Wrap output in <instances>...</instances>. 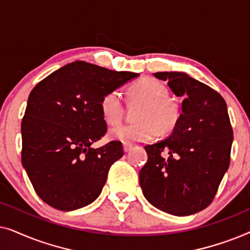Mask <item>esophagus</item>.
Instances as JSON below:
<instances>
[{"instance_id": "1", "label": "esophagus", "mask_w": 250, "mask_h": 250, "mask_svg": "<svg viewBox=\"0 0 250 250\" xmlns=\"http://www.w3.org/2000/svg\"><path fill=\"white\" fill-rule=\"evenodd\" d=\"M133 148L132 143H124V151L125 152H129Z\"/></svg>"}]
</instances>
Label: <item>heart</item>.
Segmentation results:
<instances>
[{
	"label": "heart",
	"instance_id": "heart-1",
	"mask_svg": "<svg viewBox=\"0 0 250 250\" xmlns=\"http://www.w3.org/2000/svg\"><path fill=\"white\" fill-rule=\"evenodd\" d=\"M133 102H142L136 112V124L118 125L109 132L111 139L124 143L151 141L158 133L172 132L179 122L180 111L175 102L167 98L165 85L151 77H143L128 88ZM102 117L109 125H115L123 117V102L118 91L107 92L101 99Z\"/></svg>",
	"mask_w": 250,
	"mask_h": 250
}]
</instances>
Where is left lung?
<instances>
[{
    "label": "left lung",
    "mask_w": 250,
    "mask_h": 250,
    "mask_svg": "<svg viewBox=\"0 0 250 250\" xmlns=\"http://www.w3.org/2000/svg\"><path fill=\"white\" fill-rule=\"evenodd\" d=\"M153 76L183 98L182 112L168 138L145 146L140 186L152 206L188 216L213 201L230 165L233 131L224 99L208 85L180 71Z\"/></svg>",
    "instance_id": "1"
}]
</instances>
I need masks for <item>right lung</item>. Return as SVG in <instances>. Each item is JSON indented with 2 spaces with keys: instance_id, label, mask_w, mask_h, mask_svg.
Returning a JSON list of instances; mask_svg holds the SVG:
<instances>
[{
  "instance_id": "add662e5",
  "label": "right lung",
  "mask_w": 250,
  "mask_h": 250,
  "mask_svg": "<svg viewBox=\"0 0 250 250\" xmlns=\"http://www.w3.org/2000/svg\"><path fill=\"white\" fill-rule=\"evenodd\" d=\"M139 74L75 61L53 71L30 92L21 122V163L44 203L69 211L100 196L122 142L93 149L107 132L100 102Z\"/></svg>"
}]
</instances>
